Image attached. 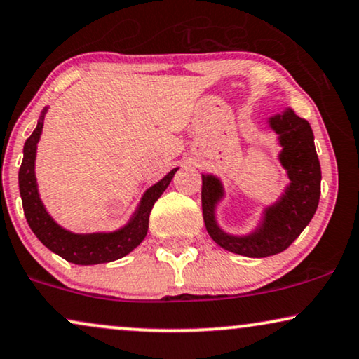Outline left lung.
Returning <instances> with one entry per match:
<instances>
[{"mask_svg": "<svg viewBox=\"0 0 359 359\" xmlns=\"http://www.w3.org/2000/svg\"><path fill=\"white\" fill-rule=\"evenodd\" d=\"M267 126L277 135L280 146L277 159L289 184L276 202L262 208L259 222L251 231L236 235L222 228L217 208L224 198L223 182L215 174H202V210L208 235L223 250L246 257L274 256L287 250L313 218L320 200L322 170L307 119L285 108L267 118Z\"/></svg>", "mask_w": 359, "mask_h": 359, "instance_id": "8db88e82", "label": "left lung"}]
</instances>
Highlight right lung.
I'll use <instances>...</instances> for the list:
<instances>
[{"label": "right lung", "instance_id": "add662e5", "mask_svg": "<svg viewBox=\"0 0 359 359\" xmlns=\"http://www.w3.org/2000/svg\"><path fill=\"white\" fill-rule=\"evenodd\" d=\"M49 107L42 109L37 119L36 130L24 142L22 164L19 169V192L22 198V208L27 223L32 233L37 236L42 245L49 248L52 252L64 257L65 261L80 266L103 264V262L116 261L141 245L147 235L149 228L151 210L157 202V198L169 187L170 180L174 179L179 167L172 169L169 174L162 177L159 182L151 185L142 194L135 213L131 215L126 224L114 231H97V233H74L70 229L60 226L50 213L47 212L46 205L42 203L39 187L36 179V152L37 142L41 140L44 116Z\"/></svg>", "mask_w": 359, "mask_h": 359}]
</instances>
